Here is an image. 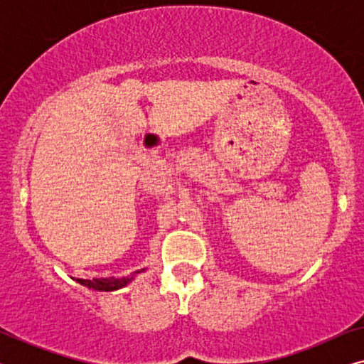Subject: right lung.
Instances as JSON below:
<instances>
[{
  "mask_svg": "<svg viewBox=\"0 0 364 364\" xmlns=\"http://www.w3.org/2000/svg\"><path fill=\"white\" fill-rule=\"evenodd\" d=\"M144 270H139L136 273H141ZM134 273V275H136ZM134 275L131 277H122V278H94V280H82V278H77V282L81 285H86L89 288H94V290H101V291H112V290H119V288L126 287L129 282L132 280Z\"/></svg>",
  "mask_w": 364,
  "mask_h": 364,
  "instance_id": "obj_1",
  "label": "right lung"
}]
</instances>
